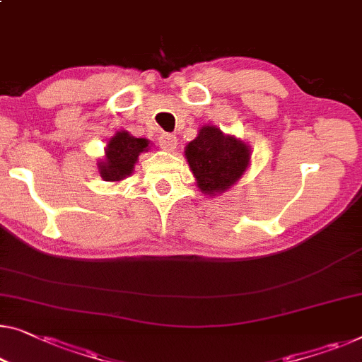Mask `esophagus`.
<instances>
[{
    "mask_svg": "<svg viewBox=\"0 0 362 362\" xmlns=\"http://www.w3.org/2000/svg\"><path fill=\"white\" fill-rule=\"evenodd\" d=\"M158 144L163 150L173 151L177 145V137H176V135H173V134H161L158 137Z\"/></svg>",
    "mask_w": 362,
    "mask_h": 362,
    "instance_id": "34e87169",
    "label": "esophagus"
}]
</instances>
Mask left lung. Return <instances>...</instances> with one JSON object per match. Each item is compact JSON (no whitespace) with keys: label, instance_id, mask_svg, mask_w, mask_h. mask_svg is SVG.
<instances>
[{"label":"left lung","instance_id":"left-lung-1","mask_svg":"<svg viewBox=\"0 0 362 362\" xmlns=\"http://www.w3.org/2000/svg\"><path fill=\"white\" fill-rule=\"evenodd\" d=\"M186 158L202 192H223L243 175L250 150L235 137H227L217 127L201 129L186 146Z\"/></svg>","mask_w":362,"mask_h":362}]
</instances>
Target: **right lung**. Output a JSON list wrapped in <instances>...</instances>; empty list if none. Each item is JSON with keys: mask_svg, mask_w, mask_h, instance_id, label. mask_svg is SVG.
<instances>
[{"mask_svg": "<svg viewBox=\"0 0 362 362\" xmlns=\"http://www.w3.org/2000/svg\"><path fill=\"white\" fill-rule=\"evenodd\" d=\"M146 146V139H135L127 132H117L107 144L106 161L99 163L101 176L106 181H120L132 175L135 161Z\"/></svg>", "mask_w": 362, "mask_h": 362, "instance_id": "right-lung-1", "label": "right lung"}]
</instances>
